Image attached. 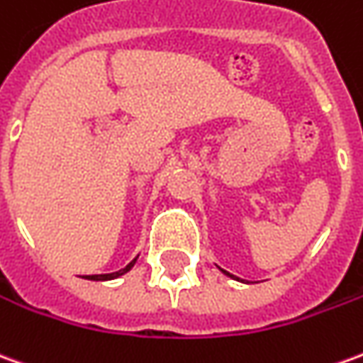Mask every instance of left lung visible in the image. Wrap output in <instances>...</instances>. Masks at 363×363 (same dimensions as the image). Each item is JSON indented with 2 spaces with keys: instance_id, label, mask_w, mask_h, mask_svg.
Listing matches in <instances>:
<instances>
[{
  "instance_id": "1",
  "label": "left lung",
  "mask_w": 363,
  "mask_h": 363,
  "mask_svg": "<svg viewBox=\"0 0 363 363\" xmlns=\"http://www.w3.org/2000/svg\"><path fill=\"white\" fill-rule=\"evenodd\" d=\"M218 269H220V267H218ZM222 271V273H224L225 277H230V279H235V281H242V279L240 277H235V275H232V273H228V271H224V269H220Z\"/></svg>"
}]
</instances>
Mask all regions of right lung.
Segmentation results:
<instances>
[{
	"mask_svg": "<svg viewBox=\"0 0 363 363\" xmlns=\"http://www.w3.org/2000/svg\"><path fill=\"white\" fill-rule=\"evenodd\" d=\"M135 261H138V257H135L133 261H129L128 265H125V267L120 271H113V273H104V275H86L84 279H88V281H111V279H118V277H121V275H125V273H128V271L131 269L133 265H135Z\"/></svg>",
	"mask_w": 363,
	"mask_h": 363,
	"instance_id": "add662e5",
	"label": "right lung"
}]
</instances>
